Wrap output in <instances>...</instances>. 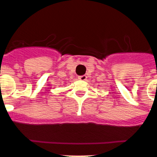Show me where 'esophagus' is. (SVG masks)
<instances>
[{"label": "esophagus", "instance_id": "obj_1", "mask_svg": "<svg viewBox=\"0 0 157 157\" xmlns=\"http://www.w3.org/2000/svg\"><path fill=\"white\" fill-rule=\"evenodd\" d=\"M86 78H87V77H86V76H85V75H83V76H80V77H78V79L79 80H86Z\"/></svg>", "mask_w": 157, "mask_h": 157}]
</instances>
